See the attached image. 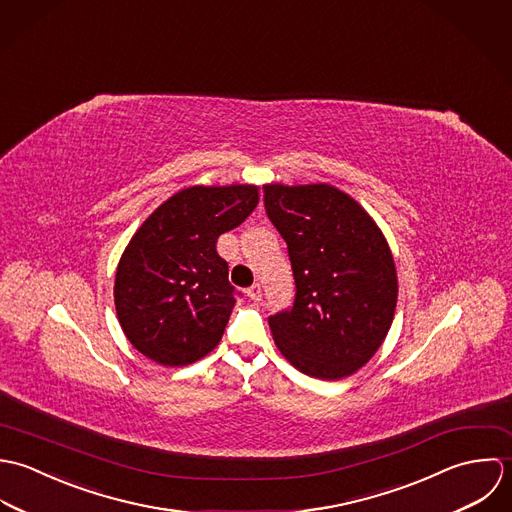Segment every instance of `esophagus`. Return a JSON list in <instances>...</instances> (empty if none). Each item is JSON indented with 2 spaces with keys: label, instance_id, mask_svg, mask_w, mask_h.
I'll return each instance as SVG.
<instances>
[{
  "label": "esophagus",
  "instance_id": "obj_1",
  "mask_svg": "<svg viewBox=\"0 0 512 512\" xmlns=\"http://www.w3.org/2000/svg\"><path fill=\"white\" fill-rule=\"evenodd\" d=\"M247 297L251 299V301H261V297H263V289H261V285H253V287H249L247 289Z\"/></svg>",
  "mask_w": 512,
  "mask_h": 512
}]
</instances>
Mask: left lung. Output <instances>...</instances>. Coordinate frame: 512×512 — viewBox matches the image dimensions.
Here are the masks:
<instances>
[{
	"label": "left lung",
	"mask_w": 512,
	"mask_h": 512,
	"mask_svg": "<svg viewBox=\"0 0 512 512\" xmlns=\"http://www.w3.org/2000/svg\"><path fill=\"white\" fill-rule=\"evenodd\" d=\"M265 209L289 247L295 305L269 318L281 354L303 374L342 380L388 336L398 303L392 249L354 198L330 184H267Z\"/></svg>",
	"instance_id": "obj_1"
}]
</instances>
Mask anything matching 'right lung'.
Masks as SVG:
<instances>
[{"mask_svg":"<svg viewBox=\"0 0 512 512\" xmlns=\"http://www.w3.org/2000/svg\"><path fill=\"white\" fill-rule=\"evenodd\" d=\"M259 204L251 184L192 186L158 205L126 245L114 307L130 344L162 366H188L221 340L235 307L217 237Z\"/></svg>","mask_w":512,"mask_h":512,"instance_id":"1","label":"right lung"}]
</instances>
